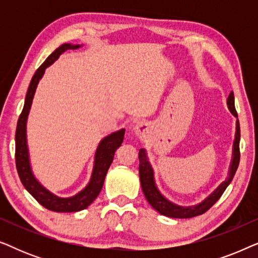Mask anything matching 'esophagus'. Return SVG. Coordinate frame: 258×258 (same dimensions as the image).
I'll use <instances>...</instances> for the list:
<instances>
[{
    "mask_svg": "<svg viewBox=\"0 0 258 258\" xmlns=\"http://www.w3.org/2000/svg\"><path fill=\"white\" fill-rule=\"evenodd\" d=\"M148 130V125L144 124V123H137L135 125V133L136 135L139 136H144V134Z\"/></svg>",
    "mask_w": 258,
    "mask_h": 258,
    "instance_id": "34e87169",
    "label": "esophagus"
}]
</instances>
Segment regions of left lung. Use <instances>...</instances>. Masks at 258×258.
<instances>
[{
    "mask_svg": "<svg viewBox=\"0 0 258 258\" xmlns=\"http://www.w3.org/2000/svg\"><path fill=\"white\" fill-rule=\"evenodd\" d=\"M228 107L229 110L232 112V115L237 117V111L235 109V97L234 93H230L228 97ZM239 139H241V130H239V122L237 119L236 122V136H235V142H234V151H232V162L230 165V170H229V176L224 182H222L216 189L214 190L213 194H210L206 200L202 201L200 204L194 207H179L176 204L169 202L167 199H164L161 195V192L158 191L155 184L154 179V171L153 168L149 163L147 158L146 150L141 149L139 153V160H140V179H141V185H142V190L144 196L151 207L155 210H157L158 213L164 215V216L172 217V218H190L202 215L210 209L215 203L220 200L222 194L224 192V190L227 189V186L230 184V182L234 178L237 170L238 164H239Z\"/></svg>",
    "mask_w": 258,
    "mask_h": 258,
    "instance_id": "left-lung-1",
    "label": "left lung"
}]
</instances>
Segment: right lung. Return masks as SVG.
<instances>
[{
    "label": "right lung",
    "mask_w": 258,
    "mask_h": 258,
    "mask_svg": "<svg viewBox=\"0 0 258 258\" xmlns=\"http://www.w3.org/2000/svg\"><path fill=\"white\" fill-rule=\"evenodd\" d=\"M80 48L79 44L73 45L64 43L61 47H58L56 50L47 57V59L42 63L40 68L34 74L33 79L30 81L29 88H28L26 101H24L23 110L21 112L19 121H17L16 134H15V161H16V169L19 172L20 179L22 182L29 194L37 201L41 206H43L47 209L56 213H75L88 208L94 200L101 192L102 186H103L105 175H107L108 169L110 167L112 160H114L115 151L121 147L124 139V129L118 130V132L112 133L110 135L104 137L98 144L96 154H95V163L93 174H91L90 182L84 188L82 191H80L77 195L68 199H62V197L55 196L54 194L48 191L47 189L43 188L35 176L31 172L30 163H29V154H28L27 147V135H26V124L28 114H29L31 102L38 84V81L43 76L44 70L51 63H54L56 59L59 57L62 52H64L68 49H77Z\"/></svg>",
    "instance_id": "add662e5"
}]
</instances>
